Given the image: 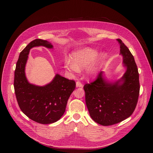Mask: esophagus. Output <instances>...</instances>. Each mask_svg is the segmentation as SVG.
I'll return each mask as SVG.
<instances>
[{"label":"esophagus","mask_w":153,"mask_h":153,"mask_svg":"<svg viewBox=\"0 0 153 153\" xmlns=\"http://www.w3.org/2000/svg\"><path fill=\"white\" fill-rule=\"evenodd\" d=\"M83 86V85L81 82H80L79 81H77L76 82V87L77 88V87H82Z\"/></svg>","instance_id":"1"}]
</instances>
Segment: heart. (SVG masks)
Returning a JSON list of instances; mask_svg holds the SVG:
<instances>
[{
    "mask_svg": "<svg viewBox=\"0 0 153 153\" xmlns=\"http://www.w3.org/2000/svg\"><path fill=\"white\" fill-rule=\"evenodd\" d=\"M97 56L98 51L91 48H85L76 51L72 54L71 59L67 58L64 60V69L68 73L74 74L79 73L80 69L88 66L86 70L87 76H95L99 73L100 65L106 57L107 54L105 52L102 53L92 64Z\"/></svg>",
    "mask_w": 153,
    "mask_h": 153,
    "instance_id": "b5f03b06",
    "label": "heart"
}]
</instances>
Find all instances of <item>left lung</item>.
<instances>
[{
    "label": "left lung",
    "instance_id": "8db88e82",
    "mask_svg": "<svg viewBox=\"0 0 153 153\" xmlns=\"http://www.w3.org/2000/svg\"><path fill=\"white\" fill-rule=\"evenodd\" d=\"M120 54L126 71L117 81L110 82L100 71L95 81L85 84V102L92 119L109 126L119 123L134 112L139 95V75L134 58L120 39Z\"/></svg>",
    "mask_w": 153,
    "mask_h": 153
}]
</instances>
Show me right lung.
I'll return each mask as SVG.
<instances>
[{"label": "right lung", "instance_id": "add662e5", "mask_svg": "<svg viewBox=\"0 0 153 153\" xmlns=\"http://www.w3.org/2000/svg\"><path fill=\"white\" fill-rule=\"evenodd\" d=\"M53 48L47 40L37 39L22 50L14 71V87L18 105L28 117L37 123L50 124L59 120L63 115L68 100L76 88V83L59 74L44 85L30 83L25 76V66L30 50L36 47Z\"/></svg>", "mask_w": 153, "mask_h": 153}]
</instances>
